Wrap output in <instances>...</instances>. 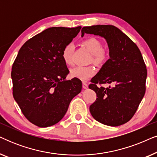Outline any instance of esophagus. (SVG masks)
<instances>
[{"label": "esophagus", "mask_w": 157, "mask_h": 157, "mask_svg": "<svg viewBox=\"0 0 157 157\" xmlns=\"http://www.w3.org/2000/svg\"><path fill=\"white\" fill-rule=\"evenodd\" d=\"M82 86H83V88L84 89H88V84L86 82H83L82 83Z\"/></svg>", "instance_id": "34e87169"}]
</instances>
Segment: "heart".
<instances>
[{
    "instance_id": "obj_1",
    "label": "heart",
    "mask_w": 157,
    "mask_h": 157,
    "mask_svg": "<svg viewBox=\"0 0 157 157\" xmlns=\"http://www.w3.org/2000/svg\"><path fill=\"white\" fill-rule=\"evenodd\" d=\"M83 45L92 54V61L98 65L105 63L107 60L108 54L103 49L101 42L98 38L91 37L86 38L83 41ZM72 44H68L64 46L62 51V59L64 63L67 65L72 63ZM96 70L92 66H76L71 69L70 74L73 78H78L81 81H87L95 74Z\"/></svg>"
}]
</instances>
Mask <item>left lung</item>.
<instances>
[{"label": "left lung", "instance_id": "1", "mask_svg": "<svg viewBox=\"0 0 157 157\" xmlns=\"http://www.w3.org/2000/svg\"><path fill=\"white\" fill-rule=\"evenodd\" d=\"M84 33L104 38L110 57L89 86L97 96L89 107L90 112L105 125H122L133 117L144 96L147 71L142 55L136 45L114 25L86 26L81 29L82 37ZM97 83L111 85L104 88Z\"/></svg>", "mask_w": 157, "mask_h": 157}]
</instances>
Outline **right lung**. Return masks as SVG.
Instances as JSON below:
<instances>
[{"label": "right lung", "instance_id": "1", "mask_svg": "<svg viewBox=\"0 0 157 157\" xmlns=\"http://www.w3.org/2000/svg\"><path fill=\"white\" fill-rule=\"evenodd\" d=\"M76 28L52 27L27 40L12 66L13 95L25 117L39 127L63 119L81 80H66L69 73L62 59L64 46L79 33Z\"/></svg>", "mask_w": 157, "mask_h": 157}]
</instances>
